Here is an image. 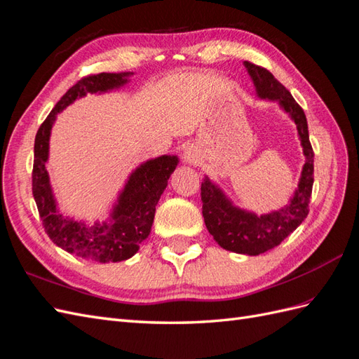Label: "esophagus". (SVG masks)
Masks as SVG:
<instances>
[{
	"label": "esophagus",
	"mask_w": 359,
	"mask_h": 359,
	"mask_svg": "<svg viewBox=\"0 0 359 359\" xmlns=\"http://www.w3.org/2000/svg\"><path fill=\"white\" fill-rule=\"evenodd\" d=\"M182 158H184L186 163L189 164H198L199 160H201V154H199V149L196 146H187L184 152H182Z\"/></svg>",
	"instance_id": "34e87169"
}]
</instances>
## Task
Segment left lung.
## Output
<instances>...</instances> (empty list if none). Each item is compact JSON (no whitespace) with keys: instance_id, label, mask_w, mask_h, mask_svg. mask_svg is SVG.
Instances as JSON below:
<instances>
[{"instance_id":"1","label":"left lung","mask_w":359,"mask_h":359,"mask_svg":"<svg viewBox=\"0 0 359 359\" xmlns=\"http://www.w3.org/2000/svg\"><path fill=\"white\" fill-rule=\"evenodd\" d=\"M243 65L255 83L259 97L277 102L291 117L297 126L306 158L299 187L295 189L290 203L283 208L266 215H256L236 207L224 191L207 177L201 184L204 222L213 239L224 250L238 252V255L259 256L262 252L280 245L287 234H291L308 216L313 184V151L309 142L306 116L291 93L266 68L251 64L248 60H245Z\"/></svg>"}]
</instances>
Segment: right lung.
<instances>
[{"label": "right lung", "mask_w": 359, "mask_h": 359, "mask_svg": "<svg viewBox=\"0 0 359 359\" xmlns=\"http://www.w3.org/2000/svg\"><path fill=\"white\" fill-rule=\"evenodd\" d=\"M134 73H100L86 76L69 88L34 138V161L32 175L33 198L48 238L57 247L90 262H121L133 257L147 236L155 216V207L168 187V180L180 163L177 155H161L147 160L129 175L123 190L112 205L104 222L86 225L59 212L47 172L51 128L60 111L86 94H102L117 90L129 82Z\"/></svg>", "instance_id": "right-lung-1"}]
</instances>
